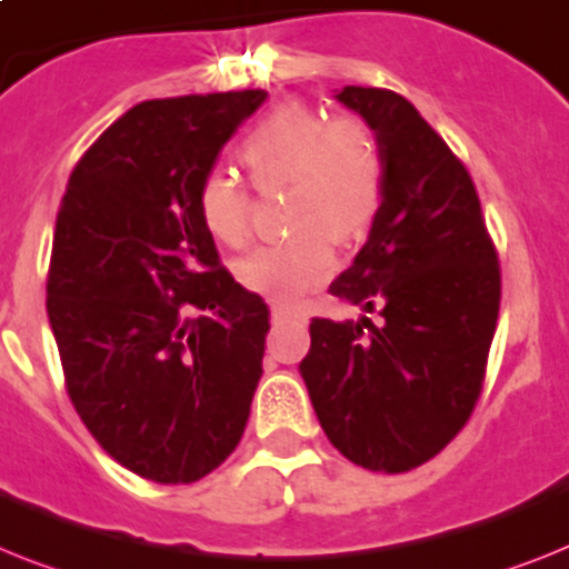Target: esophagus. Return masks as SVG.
Listing matches in <instances>:
<instances>
[{"label": "esophagus", "instance_id": "1", "mask_svg": "<svg viewBox=\"0 0 569 569\" xmlns=\"http://www.w3.org/2000/svg\"><path fill=\"white\" fill-rule=\"evenodd\" d=\"M292 316V307H286V303H271V321H274V325H283V321H289Z\"/></svg>", "mask_w": 569, "mask_h": 569}]
</instances>
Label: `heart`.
<instances>
[{
	"mask_svg": "<svg viewBox=\"0 0 569 569\" xmlns=\"http://www.w3.org/2000/svg\"><path fill=\"white\" fill-rule=\"evenodd\" d=\"M251 183L260 192L289 189L286 242L253 251L239 262L251 292L295 300L336 269V242L353 244L371 230L382 204L386 166L380 142L359 119L327 122L309 104L286 101L253 124L239 146ZM198 219L228 248L251 239V196L228 172H207L196 192Z\"/></svg>",
	"mask_w": 569,
	"mask_h": 569,
	"instance_id": "obj_1",
	"label": "heart"
}]
</instances>
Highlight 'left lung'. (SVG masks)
Wrapping results in <instances>:
<instances>
[{
    "label": "left lung",
    "mask_w": 569,
    "mask_h": 569,
    "mask_svg": "<svg viewBox=\"0 0 569 569\" xmlns=\"http://www.w3.org/2000/svg\"><path fill=\"white\" fill-rule=\"evenodd\" d=\"M336 99L377 133L386 187L368 242L330 295L382 321L312 318L300 377L345 459L406 473L459 436L482 395L500 260L468 169L412 101L380 87Z\"/></svg>",
    "instance_id": "8db88e82"
}]
</instances>
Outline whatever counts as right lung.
<instances>
[{"label":"right lung","instance_id":"add662e5","mask_svg":"<svg viewBox=\"0 0 569 569\" xmlns=\"http://www.w3.org/2000/svg\"><path fill=\"white\" fill-rule=\"evenodd\" d=\"M266 90L151 99L92 142L54 224L46 312L69 400L101 450L160 485L198 482L244 432L269 307L219 260L196 207Z\"/></svg>","mask_w":569,"mask_h":569}]
</instances>
